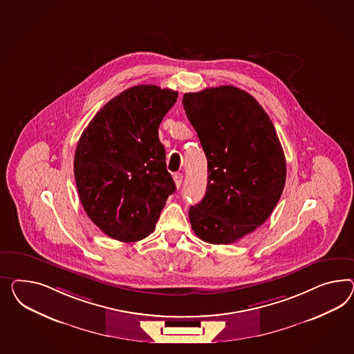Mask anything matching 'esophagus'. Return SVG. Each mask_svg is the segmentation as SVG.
<instances>
[{
	"label": "esophagus",
	"mask_w": 354,
	"mask_h": 354,
	"mask_svg": "<svg viewBox=\"0 0 354 354\" xmlns=\"http://www.w3.org/2000/svg\"><path fill=\"white\" fill-rule=\"evenodd\" d=\"M174 182H175V184H176V187L179 188V187L182 185L183 183V174H180V172L175 174V175H174Z\"/></svg>",
	"instance_id": "34e87169"
}]
</instances>
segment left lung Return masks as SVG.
<instances>
[{
	"mask_svg": "<svg viewBox=\"0 0 354 354\" xmlns=\"http://www.w3.org/2000/svg\"><path fill=\"white\" fill-rule=\"evenodd\" d=\"M187 117L207 158V187L189 209L198 239L228 245L260 227L286 182V160L276 129L258 102L239 87L183 96Z\"/></svg>",
	"mask_w": 354,
	"mask_h": 354,
	"instance_id": "left-lung-1",
	"label": "left lung"
}]
</instances>
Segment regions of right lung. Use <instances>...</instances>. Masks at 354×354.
I'll use <instances>...</instances> for the list:
<instances>
[{"instance_id": "right-lung-1", "label": "right lung", "mask_w": 354, "mask_h": 354, "mask_svg": "<svg viewBox=\"0 0 354 354\" xmlns=\"http://www.w3.org/2000/svg\"><path fill=\"white\" fill-rule=\"evenodd\" d=\"M178 91L138 85L109 100L75 153V179L87 216L111 239L136 242L156 228L176 187L158 127Z\"/></svg>"}]
</instances>
